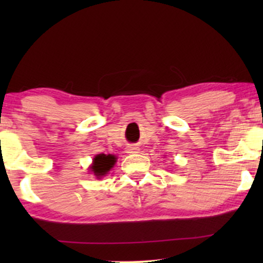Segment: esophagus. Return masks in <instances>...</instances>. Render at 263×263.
Returning <instances> with one entry per match:
<instances>
[{
  "label": "esophagus",
  "instance_id": "1",
  "mask_svg": "<svg viewBox=\"0 0 263 263\" xmlns=\"http://www.w3.org/2000/svg\"><path fill=\"white\" fill-rule=\"evenodd\" d=\"M127 151H128V153H138L140 149H139V147H136L135 145H129L127 147Z\"/></svg>",
  "mask_w": 263,
  "mask_h": 263
}]
</instances>
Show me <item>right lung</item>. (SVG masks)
<instances>
[{
    "mask_svg": "<svg viewBox=\"0 0 263 263\" xmlns=\"http://www.w3.org/2000/svg\"><path fill=\"white\" fill-rule=\"evenodd\" d=\"M116 163V157L112 154H97L93 158V164L91 165V171L97 176V178H102L105 176Z\"/></svg>",
    "mask_w": 263,
    "mask_h": 263,
    "instance_id": "obj_1",
    "label": "right lung"
}]
</instances>
